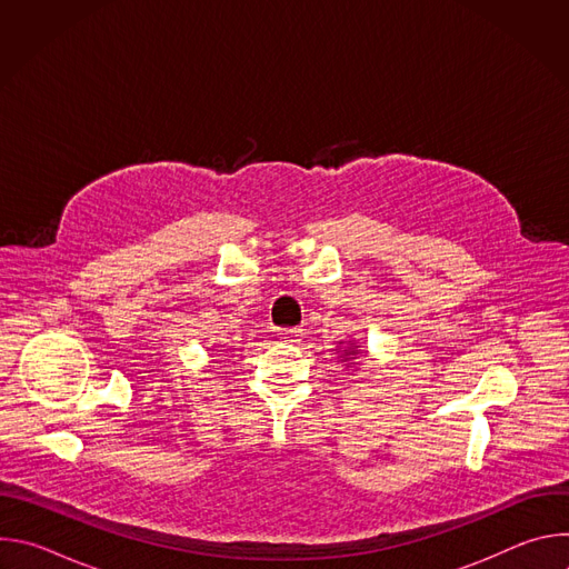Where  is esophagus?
<instances>
[{
	"label": "esophagus",
	"mask_w": 569,
	"mask_h": 569,
	"mask_svg": "<svg viewBox=\"0 0 569 569\" xmlns=\"http://www.w3.org/2000/svg\"><path fill=\"white\" fill-rule=\"evenodd\" d=\"M279 338H281V342H299L301 329H281Z\"/></svg>",
	"instance_id": "obj_1"
}]
</instances>
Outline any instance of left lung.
Here are the masks:
<instances>
[{
	"mask_svg": "<svg viewBox=\"0 0 569 569\" xmlns=\"http://www.w3.org/2000/svg\"><path fill=\"white\" fill-rule=\"evenodd\" d=\"M340 345H342V342H340ZM336 351L340 353V360H342L347 367L356 365V360H353V358L360 353V349H358V342H356V340H351V345H347L342 351H340V349H336Z\"/></svg>",
	"mask_w": 569,
	"mask_h": 569,
	"instance_id": "left-lung-1",
	"label": "left lung"
}]
</instances>
